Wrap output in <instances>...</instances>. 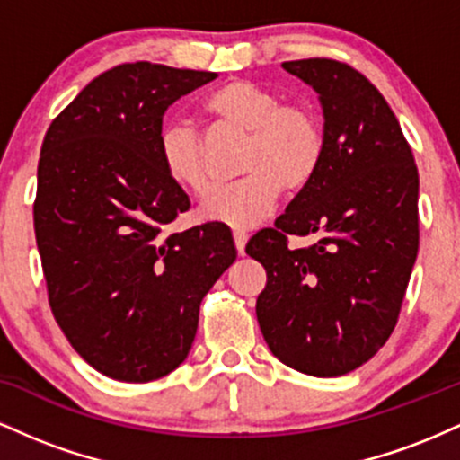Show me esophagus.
<instances>
[{"instance_id": "1", "label": "esophagus", "mask_w": 460, "mask_h": 460, "mask_svg": "<svg viewBox=\"0 0 460 460\" xmlns=\"http://www.w3.org/2000/svg\"><path fill=\"white\" fill-rule=\"evenodd\" d=\"M246 240H248L246 231H234V242H235V248H237V252H240V255H244Z\"/></svg>"}]
</instances>
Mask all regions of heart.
I'll return each instance as SVG.
<instances>
[{
  "instance_id": "heart-1",
  "label": "heart",
  "mask_w": 460,
  "mask_h": 460,
  "mask_svg": "<svg viewBox=\"0 0 460 460\" xmlns=\"http://www.w3.org/2000/svg\"><path fill=\"white\" fill-rule=\"evenodd\" d=\"M203 114L218 128L246 134L240 172L229 186L214 188L200 203L208 223L248 229L272 212L281 190L300 192L318 175L324 160V129L307 105L283 103L270 88L251 79H231L200 103ZM157 157L168 179L192 194L209 186L203 145L192 125L172 120L157 136Z\"/></svg>"
}]
</instances>
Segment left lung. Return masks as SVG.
<instances>
[{
	"mask_svg": "<svg viewBox=\"0 0 460 460\" xmlns=\"http://www.w3.org/2000/svg\"><path fill=\"white\" fill-rule=\"evenodd\" d=\"M318 93L324 160L318 175L248 240L266 268L257 322L272 355L318 378L352 372L398 322L420 246V175L398 119L352 66L326 58L283 62ZM288 234H320L309 249Z\"/></svg>",
	"mask_w": 460,
	"mask_h": 460,
	"instance_id": "1",
	"label": "left lung"
}]
</instances>
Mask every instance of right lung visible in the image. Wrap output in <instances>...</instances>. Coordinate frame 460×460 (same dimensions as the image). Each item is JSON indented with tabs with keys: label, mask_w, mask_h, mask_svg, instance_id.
I'll use <instances>...</instances> for the list:
<instances>
[{
	"label": "right lung",
	"mask_w": 460,
	"mask_h": 460,
	"mask_svg": "<svg viewBox=\"0 0 460 460\" xmlns=\"http://www.w3.org/2000/svg\"><path fill=\"white\" fill-rule=\"evenodd\" d=\"M212 79L119 65L45 134L34 231L49 305L77 355L114 381L149 383L186 361L200 300L237 257L226 225L164 234L190 209L157 157L164 112Z\"/></svg>",
	"instance_id": "obj_1"
}]
</instances>
